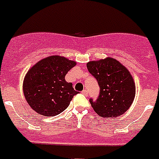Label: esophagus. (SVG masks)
Segmentation results:
<instances>
[{"instance_id":"esophagus-1","label":"esophagus","mask_w":159,"mask_h":159,"mask_svg":"<svg viewBox=\"0 0 159 159\" xmlns=\"http://www.w3.org/2000/svg\"><path fill=\"white\" fill-rule=\"evenodd\" d=\"M81 93H82V94L83 95H84V96H88V94H89V93H88V91L87 90H83V91H82V92H81Z\"/></svg>"}]
</instances>
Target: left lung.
<instances>
[{
	"instance_id": "left-lung-1",
	"label": "left lung",
	"mask_w": 159,
	"mask_h": 159,
	"mask_svg": "<svg viewBox=\"0 0 159 159\" xmlns=\"http://www.w3.org/2000/svg\"><path fill=\"white\" fill-rule=\"evenodd\" d=\"M87 68L100 88L97 99H89L95 112L102 117H116L125 113L135 95V85L128 70L111 57L89 61Z\"/></svg>"
}]
</instances>
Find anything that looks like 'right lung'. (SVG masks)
<instances>
[{
    "instance_id": "obj_1",
    "label": "right lung",
    "mask_w": 159,
    "mask_h": 159,
    "mask_svg": "<svg viewBox=\"0 0 159 159\" xmlns=\"http://www.w3.org/2000/svg\"><path fill=\"white\" fill-rule=\"evenodd\" d=\"M76 62L60 56L39 61L28 71L24 80V94L34 111L54 116L64 111L79 92L67 83L65 76Z\"/></svg>"
}]
</instances>
